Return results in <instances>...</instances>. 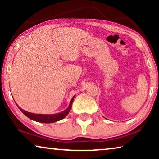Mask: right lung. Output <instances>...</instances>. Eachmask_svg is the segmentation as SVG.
Instances as JSON below:
<instances>
[{"label": "right lung", "instance_id": "obj_1", "mask_svg": "<svg viewBox=\"0 0 159 159\" xmlns=\"http://www.w3.org/2000/svg\"><path fill=\"white\" fill-rule=\"evenodd\" d=\"M75 96L72 98L71 102H70L69 105L67 108L64 110V111H61L58 114H33V113H30L28 111H26L25 110L21 109L20 107H18V108L21 110V111L26 116L29 118H30L31 120H33L34 121L39 122V123H55L59 121L61 119H63L64 117H66V116L68 115L69 112L71 109V105L73 103L74 99Z\"/></svg>", "mask_w": 159, "mask_h": 159}]
</instances>
